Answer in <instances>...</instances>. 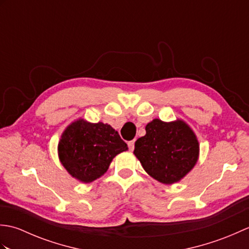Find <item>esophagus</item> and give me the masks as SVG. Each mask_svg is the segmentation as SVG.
<instances>
[{
	"instance_id": "obj_1",
	"label": "esophagus",
	"mask_w": 249,
	"mask_h": 249,
	"mask_svg": "<svg viewBox=\"0 0 249 249\" xmlns=\"http://www.w3.org/2000/svg\"><path fill=\"white\" fill-rule=\"evenodd\" d=\"M128 147H129V151H134V149H135V140L128 142Z\"/></svg>"
}]
</instances>
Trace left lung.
I'll use <instances>...</instances> for the list:
<instances>
[{
    "instance_id": "obj_1",
    "label": "left lung",
    "mask_w": 249,
    "mask_h": 249,
    "mask_svg": "<svg viewBox=\"0 0 249 249\" xmlns=\"http://www.w3.org/2000/svg\"><path fill=\"white\" fill-rule=\"evenodd\" d=\"M135 143L134 154L150 176L162 184L178 182L192 170L199 156L197 137L185 122L155 119Z\"/></svg>"
}]
</instances>
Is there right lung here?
<instances>
[{
  "label": "right lung",
  "mask_w": 249,
  "mask_h": 249,
  "mask_svg": "<svg viewBox=\"0 0 249 249\" xmlns=\"http://www.w3.org/2000/svg\"><path fill=\"white\" fill-rule=\"evenodd\" d=\"M59 157L71 177L91 183L108 170L113 158L127 151V144L110 125L78 120L63 133Z\"/></svg>",
  "instance_id": "1"
}]
</instances>
